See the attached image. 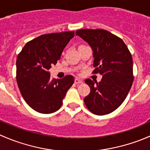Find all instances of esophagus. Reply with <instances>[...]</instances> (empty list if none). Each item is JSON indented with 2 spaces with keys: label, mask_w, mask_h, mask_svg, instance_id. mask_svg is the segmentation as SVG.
Listing matches in <instances>:
<instances>
[{
  "label": "esophagus",
  "mask_w": 150,
  "mask_h": 150,
  "mask_svg": "<svg viewBox=\"0 0 150 150\" xmlns=\"http://www.w3.org/2000/svg\"><path fill=\"white\" fill-rule=\"evenodd\" d=\"M83 83V81L82 80L79 79V78H75V83L77 84V85H79L81 83Z\"/></svg>",
  "instance_id": "obj_1"
}]
</instances>
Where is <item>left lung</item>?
I'll use <instances>...</instances> for the list:
<instances>
[{"mask_svg": "<svg viewBox=\"0 0 150 150\" xmlns=\"http://www.w3.org/2000/svg\"><path fill=\"white\" fill-rule=\"evenodd\" d=\"M75 35L93 49V73L103 75L99 83L89 78L85 81L91 91L84 98V103L93 114H110L124 102L132 86L131 52L121 38L105 30L82 29L77 30Z\"/></svg>", "mask_w": 150, "mask_h": 150, "instance_id": "1", "label": "left lung"}]
</instances>
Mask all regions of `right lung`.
Here are the masks:
<instances>
[{
	"instance_id": "obj_1",
	"label": "right lung",
	"mask_w": 150,
	"mask_h": 150,
	"mask_svg": "<svg viewBox=\"0 0 150 150\" xmlns=\"http://www.w3.org/2000/svg\"><path fill=\"white\" fill-rule=\"evenodd\" d=\"M74 31L42 35L28 42L16 59V82L27 104L36 112L57 111L68 89L74 83L72 75L51 79L48 69L60 59Z\"/></svg>"
}]
</instances>
